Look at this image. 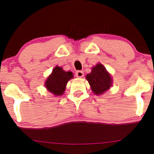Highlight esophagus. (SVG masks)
I'll use <instances>...</instances> for the list:
<instances>
[{"label":"esophagus","mask_w":154,"mask_h":154,"mask_svg":"<svg viewBox=\"0 0 154 154\" xmlns=\"http://www.w3.org/2000/svg\"><path fill=\"white\" fill-rule=\"evenodd\" d=\"M75 75L77 77L81 78V77H82L83 76H84V72H83L82 71H77V72H76Z\"/></svg>","instance_id":"1"}]
</instances>
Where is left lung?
<instances>
[{"instance_id": "left-lung-1", "label": "left lung", "mask_w": 154, "mask_h": 154, "mask_svg": "<svg viewBox=\"0 0 154 154\" xmlns=\"http://www.w3.org/2000/svg\"><path fill=\"white\" fill-rule=\"evenodd\" d=\"M86 79L95 94L100 95L109 90L112 85L109 73L101 63L93 67L92 72L86 75Z\"/></svg>"}]
</instances>
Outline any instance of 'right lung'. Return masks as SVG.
I'll return each mask as SVG.
<instances>
[{
	"mask_svg": "<svg viewBox=\"0 0 154 154\" xmlns=\"http://www.w3.org/2000/svg\"><path fill=\"white\" fill-rule=\"evenodd\" d=\"M73 78L72 72H65L61 67L56 66L53 69L52 74L48 77L45 82V87L48 91L55 95H61L65 91V88L70 79Z\"/></svg>",
	"mask_w": 154,
	"mask_h": 154,
	"instance_id": "right-lung-1",
	"label": "right lung"
}]
</instances>
